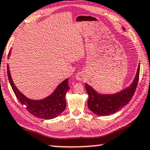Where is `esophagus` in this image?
Returning a JSON list of instances; mask_svg holds the SVG:
<instances>
[{
    "mask_svg": "<svg viewBox=\"0 0 150 150\" xmlns=\"http://www.w3.org/2000/svg\"><path fill=\"white\" fill-rule=\"evenodd\" d=\"M76 79L77 80H82V79H84V78L85 77V75L84 73H82V72H79L76 75Z\"/></svg>",
    "mask_w": 150,
    "mask_h": 150,
    "instance_id": "obj_1",
    "label": "esophagus"
}]
</instances>
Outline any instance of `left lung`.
<instances>
[{
	"mask_svg": "<svg viewBox=\"0 0 150 150\" xmlns=\"http://www.w3.org/2000/svg\"><path fill=\"white\" fill-rule=\"evenodd\" d=\"M140 74V65L134 81L128 88L113 95L100 94L92 87L85 84L88 95V107L91 111L98 115L113 114L124 107L132 100L137 87Z\"/></svg>",
	"mask_w": 150,
	"mask_h": 150,
	"instance_id": "1",
	"label": "left lung"
}]
</instances>
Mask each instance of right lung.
I'll use <instances>...</instances> for the list:
<instances>
[{
  "mask_svg": "<svg viewBox=\"0 0 150 150\" xmlns=\"http://www.w3.org/2000/svg\"><path fill=\"white\" fill-rule=\"evenodd\" d=\"M7 72L9 83L15 96L23 107L24 105L26 106V107L24 108L32 115L39 118L52 119L57 117L65 110L66 106L65 95L70 88L69 84V79H66L59 85L54 93L49 97L44 100L36 101L28 99L20 93L15 86L11 77L8 66Z\"/></svg>",
  "mask_w": 150,
  "mask_h": 150,
  "instance_id": "add662e5",
  "label": "right lung"
}]
</instances>
